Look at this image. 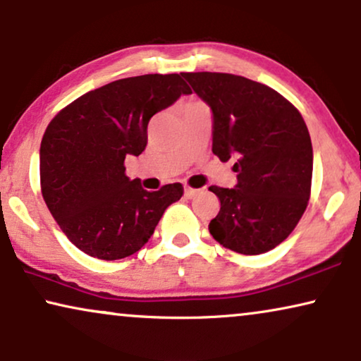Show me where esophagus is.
<instances>
[{
  "instance_id": "obj_1",
  "label": "esophagus",
  "mask_w": 361,
  "mask_h": 361,
  "mask_svg": "<svg viewBox=\"0 0 361 361\" xmlns=\"http://www.w3.org/2000/svg\"><path fill=\"white\" fill-rule=\"evenodd\" d=\"M198 191L200 190H195V188H190V186H186V188H185V196H186V198H193V196L198 193Z\"/></svg>"
}]
</instances>
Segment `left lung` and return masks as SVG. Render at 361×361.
Returning <instances> with one entry per match:
<instances>
[{"label":"left lung","mask_w":361,"mask_h":361,"mask_svg":"<svg viewBox=\"0 0 361 361\" xmlns=\"http://www.w3.org/2000/svg\"><path fill=\"white\" fill-rule=\"evenodd\" d=\"M213 110V153L236 158V188L209 186L219 213L209 233L231 251L256 256L289 238L309 204L314 153L299 110L243 75L183 72Z\"/></svg>","instance_id":"left-lung-1"}]
</instances>
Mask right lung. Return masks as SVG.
<instances>
[{
	"instance_id": "obj_1",
	"label": "right lung",
	"mask_w": 361,
	"mask_h": 361,
	"mask_svg": "<svg viewBox=\"0 0 361 361\" xmlns=\"http://www.w3.org/2000/svg\"><path fill=\"white\" fill-rule=\"evenodd\" d=\"M181 94L180 74L115 80L80 95L47 125L39 152L41 193L67 239L89 256L115 261L145 246L181 183L158 191L125 175V157L147 147L150 118Z\"/></svg>"
}]
</instances>
